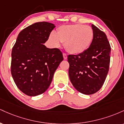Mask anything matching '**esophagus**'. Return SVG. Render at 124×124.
I'll return each mask as SVG.
<instances>
[{"mask_svg": "<svg viewBox=\"0 0 124 124\" xmlns=\"http://www.w3.org/2000/svg\"><path fill=\"white\" fill-rule=\"evenodd\" d=\"M63 59H67V55L66 54H65V53H63Z\"/></svg>", "mask_w": 124, "mask_h": 124, "instance_id": "obj_1", "label": "esophagus"}]
</instances>
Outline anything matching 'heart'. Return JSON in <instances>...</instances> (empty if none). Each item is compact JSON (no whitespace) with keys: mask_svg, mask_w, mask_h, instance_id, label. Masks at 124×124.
Instances as JSON below:
<instances>
[{"mask_svg":"<svg viewBox=\"0 0 124 124\" xmlns=\"http://www.w3.org/2000/svg\"><path fill=\"white\" fill-rule=\"evenodd\" d=\"M93 38L94 31L91 27L75 24L59 27L56 33H50L48 40L53 47H60L62 42L69 52L80 54L89 49Z\"/></svg>","mask_w":124,"mask_h":124,"instance_id":"b5f03b06","label":"heart"}]
</instances>
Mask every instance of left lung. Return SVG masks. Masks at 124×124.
I'll return each mask as SVG.
<instances>
[{
  "mask_svg": "<svg viewBox=\"0 0 124 124\" xmlns=\"http://www.w3.org/2000/svg\"><path fill=\"white\" fill-rule=\"evenodd\" d=\"M92 45L83 53L69 55V79L74 87L84 94L96 93L106 79L110 62L111 46L106 34L94 24Z\"/></svg>",
  "mask_w": 124,
  "mask_h": 124,
  "instance_id": "8db88e82",
  "label": "left lung"
}]
</instances>
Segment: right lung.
<instances>
[{
  "label": "right lung",
  "mask_w": 124,
  "mask_h": 124,
  "mask_svg": "<svg viewBox=\"0 0 124 124\" xmlns=\"http://www.w3.org/2000/svg\"><path fill=\"white\" fill-rule=\"evenodd\" d=\"M55 27L45 21L29 25L20 32L13 48L11 73L17 87L27 96L44 93L63 61L59 49L44 45Z\"/></svg>",
  "instance_id": "add662e5"
}]
</instances>
